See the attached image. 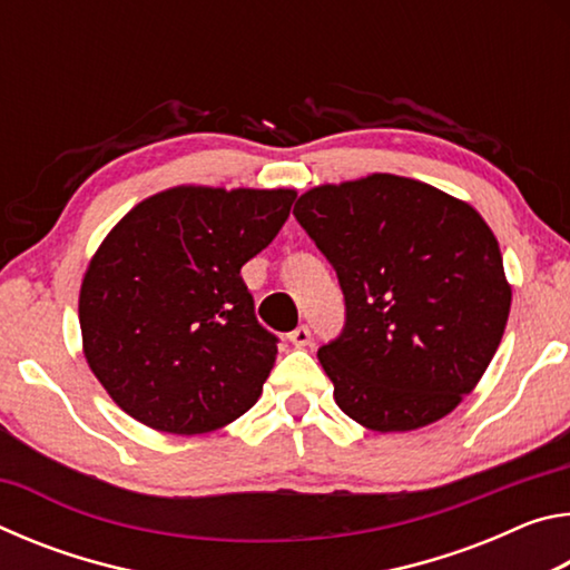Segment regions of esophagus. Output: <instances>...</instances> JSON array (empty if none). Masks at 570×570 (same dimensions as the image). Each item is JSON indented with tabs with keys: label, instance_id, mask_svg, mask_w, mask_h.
I'll use <instances>...</instances> for the list:
<instances>
[{
	"label": "esophagus",
	"instance_id": "obj_1",
	"mask_svg": "<svg viewBox=\"0 0 570 570\" xmlns=\"http://www.w3.org/2000/svg\"><path fill=\"white\" fill-rule=\"evenodd\" d=\"M288 342L294 346H306L312 342V332H308V326H296L294 332H288Z\"/></svg>",
	"mask_w": 570,
	"mask_h": 570
}]
</instances>
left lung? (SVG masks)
Segmentation results:
<instances>
[{"label":"left lung","instance_id":"left-lung-1","mask_svg":"<svg viewBox=\"0 0 570 570\" xmlns=\"http://www.w3.org/2000/svg\"><path fill=\"white\" fill-rule=\"evenodd\" d=\"M294 216L344 294V330L316 354L340 410L374 432L455 410L498 352L513 298L478 210L422 180L372 173L302 193Z\"/></svg>","mask_w":570,"mask_h":570}]
</instances>
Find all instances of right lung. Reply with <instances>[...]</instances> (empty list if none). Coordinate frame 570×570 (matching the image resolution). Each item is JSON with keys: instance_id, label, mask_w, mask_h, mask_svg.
Wrapping results in <instances>:
<instances>
[{"instance_id": "add662e5", "label": "right lung", "mask_w": 570, "mask_h": 570, "mask_svg": "<svg viewBox=\"0 0 570 570\" xmlns=\"http://www.w3.org/2000/svg\"><path fill=\"white\" fill-rule=\"evenodd\" d=\"M294 188L176 186L140 200L90 258L82 352L112 402L170 435L254 407L276 362L240 266L282 230Z\"/></svg>"}]
</instances>
